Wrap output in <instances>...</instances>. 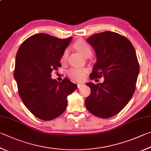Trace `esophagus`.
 <instances>
[{
	"label": "esophagus",
	"mask_w": 151,
	"mask_h": 151,
	"mask_svg": "<svg viewBox=\"0 0 151 151\" xmlns=\"http://www.w3.org/2000/svg\"><path fill=\"white\" fill-rule=\"evenodd\" d=\"M84 84V83H78L77 84V86H78V88H80L83 86V85Z\"/></svg>",
	"instance_id": "obj_1"
}]
</instances>
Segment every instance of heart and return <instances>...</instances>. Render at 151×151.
Here are the masks:
<instances>
[{
    "label": "heart",
    "mask_w": 151,
    "mask_h": 151,
    "mask_svg": "<svg viewBox=\"0 0 151 151\" xmlns=\"http://www.w3.org/2000/svg\"><path fill=\"white\" fill-rule=\"evenodd\" d=\"M74 47L78 50L85 57L91 55L92 50L90 46L83 40H78L74 43ZM68 51L67 49L65 50L61 57V61H65L67 59ZM86 70L82 68H73L68 71V75L71 78L76 81H81L84 78Z\"/></svg>",
    "instance_id": "obj_1"
}]
</instances>
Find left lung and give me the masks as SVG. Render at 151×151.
Wrapping results in <instances>:
<instances>
[{
    "instance_id": "obj_1",
    "label": "left lung",
    "mask_w": 151,
    "mask_h": 151,
    "mask_svg": "<svg viewBox=\"0 0 151 151\" xmlns=\"http://www.w3.org/2000/svg\"><path fill=\"white\" fill-rule=\"evenodd\" d=\"M97 61L90 78L104 76L102 83L86 84L91 93L85 100L90 113L109 118L121 111L129 102L135 90L139 65L135 49L129 40L117 33L104 32L89 37Z\"/></svg>"
}]
</instances>
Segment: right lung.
Returning a JSON list of instances; mask_svg holds the SVG:
<instances>
[{
  "label": "right lung",
  "instance_id": "add662e5",
  "mask_svg": "<svg viewBox=\"0 0 151 151\" xmlns=\"http://www.w3.org/2000/svg\"><path fill=\"white\" fill-rule=\"evenodd\" d=\"M72 38L35 34L22 43L16 53L14 77L19 95L29 111L44 121L63 113L67 96L77 88L67 78L60 83L51 78L52 71L61 66L62 55Z\"/></svg>",
  "mask_w": 151,
  "mask_h": 151
}]
</instances>
